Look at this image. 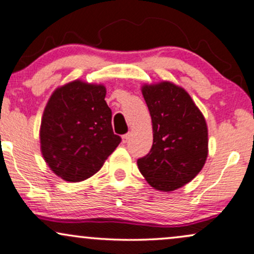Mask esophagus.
Here are the masks:
<instances>
[{
    "mask_svg": "<svg viewBox=\"0 0 254 254\" xmlns=\"http://www.w3.org/2000/svg\"><path fill=\"white\" fill-rule=\"evenodd\" d=\"M129 138H130V133H125V135L122 136V142L127 143V140H129Z\"/></svg>",
    "mask_w": 254,
    "mask_h": 254,
    "instance_id": "esophagus-1",
    "label": "esophagus"
}]
</instances>
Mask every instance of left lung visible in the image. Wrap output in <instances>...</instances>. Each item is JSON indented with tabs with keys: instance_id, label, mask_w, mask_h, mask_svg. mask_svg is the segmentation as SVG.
Listing matches in <instances>:
<instances>
[{
	"instance_id": "obj_1",
	"label": "left lung",
	"mask_w": 254,
	"mask_h": 254,
	"mask_svg": "<svg viewBox=\"0 0 254 254\" xmlns=\"http://www.w3.org/2000/svg\"><path fill=\"white\" fill-rule=\"evenodd\" d=\"M142 94L151 116L154 140L137 166L151 187L173 191L190 182L206 163V121L187 91L173 82L144 85Z\"/></svg>"
}]
</instances>
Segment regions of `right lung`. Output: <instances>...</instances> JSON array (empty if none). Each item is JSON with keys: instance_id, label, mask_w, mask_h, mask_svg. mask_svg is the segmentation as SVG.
I'll return each instance as SVG.
<instances>
[{"instance_id": "1", "label": "right lung", "mask_w": 254, "mask_h": 254, "mask_svg": "<svg viewBox=\"0 0 254 254\" xmlns=\"http://www.w3.org/2000/svg\"><path fill=\"white\" fill-rule=\"evenodd\" d=\"M105 96L103 85L74 80L57 88L46 105L40 127L42 156L65 181L94 175L121 143Z\"/></svg>"}]
</instances>
